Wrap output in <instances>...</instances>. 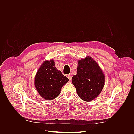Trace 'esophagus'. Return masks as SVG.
I'll use <instances>...</instances> for the list:
<instances>
[{
	"label": "esophagus",
	"mask_w": 134,
	"mask_h": 134,
	"mask_svg": "<svg viewBox=\"0 0 134 134\" xmlns=\"http://www.w3.org/2000/svg\"><path fill=\"white\" fill-rule=\"evenodd\" d=\"M67 77H68L69 79L71 80V78H72V74H69L67 75Z\"/></svg>",
	"instance_id": "34e87169"
}]
</instances>
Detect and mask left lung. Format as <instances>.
<instances>
[{
    "mask_svg": "<svg viewBox=\"0 0 134 134\" xmlns=\"http://www.w3.org/2000/svg\"><path fill=\"white\" fill-rule=\"evenodd\" d=\"M76 72L71 81L80 98L90 102L98 96L104 87V75L98 64L88 56L78 61Z\"/></svg>",
    "mask_w": 134,
    "mask_h": 134,
    "instance_id": "obj_1",
    "label": "left lung"
}]
</instances>
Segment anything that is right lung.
Returning <instances> with one entry per match:
<instances>
[{
	"label": "right lung",
	"mask_w": 134,
	"mask_h": 134,
	"mask_svg": "<svg viewBox=\"0 0 134 134\" xmlns=\"http://www.w3.org/2000/svg\"><path fill=\"white\" fill-rule=\"evenodd\" d=\"M69 81L66 76L58 70L54 60L45 61L39 68L35 79V87L39 94L46 100L57 97L61 89Z\"/></svg>",
	"instance_id": "1"
}]
</instances>
